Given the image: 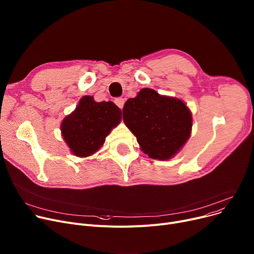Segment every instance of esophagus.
Wrapping results in <instances>:
<instances>
[{"label": "esophagus", "instance_id": "obj_1", "mask_svg": "<svg viewBox=\"0 0 254 254\" xmlns=\"http://www.w3.org/2000/svg\"><path fill=\"white\" fill-rule=\"evenodd\" d=\"M115 103L117 104V106L120 108L121 110L123 109V107H124V103H125V100H124V98H121V97H118V98H116L115 99Z\"/></svg>", "mask_w": 254, "mask_h": 254}]
</instances>
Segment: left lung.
Returning <instances> with one entry per match:
<instances>
[{
    "instance_id": "left-lung-1",
    "label": "left lung",
    "mask_w": 254,
    "mask_h": 254,
    "mask_svg": "<svg viewBox=\"0 0 254 254\" xmlns=\"http://www.w3.org/2000/svg\"><path fill=\"white\" fill-rule=\"evenodd\" d=\"M123 120L141 151L158 160H168L180 152L192 126L191 113L183 100L160 95L150 88L125 102Z\"/></svg>"
}]
</instances>
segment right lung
<instances>
[{
	"instance_id": "add662e5",
	"label": "right lung",
	"mask_w": 254,
	"mask_h": 254,
	"mask_svg": "<svg viewBox=\"0 0 254 254\" xmlns=\"http://www.w3.org/2000/svg\"><path fill=\"white\" fill-rule=\"evenodd\" d=\"M122 112L113 101L96 102L83 96L62 123V135L77 157L93 155L103 145L113 128L121 122Z\"/></svg>"
}]
</instances>
